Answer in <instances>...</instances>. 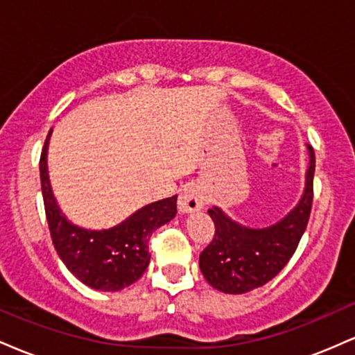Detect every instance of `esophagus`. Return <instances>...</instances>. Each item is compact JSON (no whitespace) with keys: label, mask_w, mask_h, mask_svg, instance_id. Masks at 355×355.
<instances>
[{"label":"esophagus","mask_w":355,"mask_h":355,"mask_svg":"<svg viewBox=\"0 0 355 355\" xmlns=\"http://www.w3.org/2000/svg\"><path fill=\"white\" fill-rule=\"evenodd\" d=\"M178 211L180 214H193L203 209V197L200 190L197 187L189 185L180 191V197H178Z\"/></svg>","instance_id":"esophagus-1"}]
</instances>
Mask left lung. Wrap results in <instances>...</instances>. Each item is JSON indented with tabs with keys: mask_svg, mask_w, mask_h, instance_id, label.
Segmentation results:
<instances>
[{
	"mask_svg": "<svg viewBox=\"0 0 355 355\" xmlns=\"http://www.w3.org/2000/svg\"><path fill=\"white\" fill-rule=\"evenodd\" d=\"M304 193L297 205L274 225L254 229L230 218L218 207L209 210L215 223L210 245L200 254V270L211 287L223 294H245L262 287L294 255L312 209L315 157L311 145Z\"/></svg>",
	"mask_w": 355,
	"mask_h": 355,
	"instance_id": "8db88e82",
	"label": "left lung"
}]
</instances>
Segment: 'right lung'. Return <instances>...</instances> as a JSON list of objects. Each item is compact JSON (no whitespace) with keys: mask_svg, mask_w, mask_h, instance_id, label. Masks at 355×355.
I'll use <instances>...</instances> for the list:
<instances>
[{"mask_svg":"<svg viewBox=\"0 0 355 355\" xmlns=\"http://www.w3.org/2000/svg\"><path fill=\"white\" fill-rule=\"evenodd\" d=\"M44 141L40 178L53 245L60 259L80 282L100 292H118L137 282L150 263L148 240L158 227L177 214V195L141 207L115 227L101 230L76 225L60 209L48 173V145Z\"/></svg>","mask_w":355,"mask_h":355,"instance_id":"obj_1","label":"right lung"}]
</instances>
